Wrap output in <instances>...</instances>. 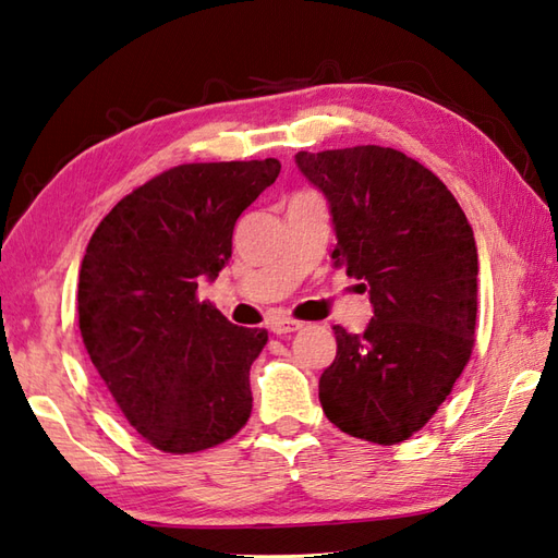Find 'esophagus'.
<instances>
[{
    "label": "esophagus",
    "instance_id": "esophagus-1",
    "mask_svg": "<svg viewBox=\"0 0 558 558\" xmlns=\"http://www.w3.org/2000/svg\"><path fill=\"white\" fill-rule=\"evenodd\" d=\"M271 331L275 333H291V331H299L301 327H303V322H299V319H291V317H277V319H271Z\"/></svg>",
    "mask_w": 558,
    "mask_h": 558
}]
</instances>
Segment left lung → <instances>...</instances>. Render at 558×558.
<instances>
[{
    "instance_id": "obj_1",
    "label": "left lung",
    "mask_w": 558,
    "mask_h": 558,
    "mask_svg": "<svg viewBox=\"0 0 558 558\" xmlns=\"http://www.w3.org/2000/svg\"><path fill=\"white\" fill-rule=\"evenodd\" d=\"M295 165L329 203L333 265L363 281L375 313L363 333L333 327L322 411L345 435L391 447L425 427L473 353V227L447 185L393 147L299 153Z\"/></svg>"
}]
</instances>
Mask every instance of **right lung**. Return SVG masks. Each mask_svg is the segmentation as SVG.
I'll return each instance as SVG.
<instances>
[{
	"mask_svg": "<svg viewBox=\"0 0 558 558\" xmlns=\"http://www.w3.org/2000/svg\"><path fill=\"white\" fill-rule=\"evenodd\" d=\"M279 171L275 157L174 167L111 207L85 247V351L159 451L217 447L251 417V365L267 331L231 325L195 291L225 269L236 219Z\"/></svg>",
	"mask_w": 558,
	"mask_h": 558,
	"instance_id": "1",
	"label": "right lung"
}]
</instances>
